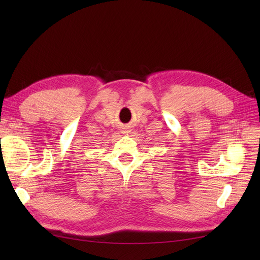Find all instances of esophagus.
I'll return each instance as SVG.
<instances>
[{
  "instance_id": "esophagus-1",
  "label": "esophagus",
  "mask_w": 260,
  "mask_h": 260,
  "mask_svg": "<svg viewBox=\"0 0 260 260\" xmlns=\"http://www.w3.org/2000/svg\"><path fill=\"white\" fill-rule=\"evenodd\" d=\"M124 132H128V131H124Z\"/></svg>"
}]
</instances>
